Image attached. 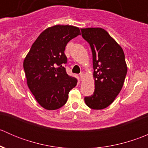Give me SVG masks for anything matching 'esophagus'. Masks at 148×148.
Returning a JSON list of instances; mask_svg holds the SVG:
<instances>
[{
  "instance_id": "1",
  "label": "esophagus",
  "mask_w": 148,
  "mask_h": 148,
  "mask_svg": "<svg viewBox=\"0 0 148 148\" xmlns=\"http://www.w3.org/2000/svg\"><path fill=\"white\" fill-rule=\"evenodd\" d=\"M79 77H80V79L82 80L83 79V77H84L83 73H80V74H79Z\"/></svg>"
}]
</instances>
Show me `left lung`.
<instances>
[{
  "label": "left lung",
  "instance_id": "8db88e82",
  "mask_svg": "<svg viewBox=\"0 0 148 148\" xmlns=\"http://www.w3.org/2000/svg\"><path fill=\"white\" fill-rule=\"evenodd\" d=\"M82 36L90 45L93 59L95 92L84 97L93 110L108 107L119 95L125 82L127 66L122 47L102 28H81Z\"/></svg>",
  "mask_w": 148,
  "mask_h": 148
}]
</instances>
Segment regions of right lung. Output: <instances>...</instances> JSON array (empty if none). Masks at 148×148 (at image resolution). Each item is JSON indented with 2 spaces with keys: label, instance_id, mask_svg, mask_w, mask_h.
Returning <instances> with one entry per match:
<instances>
[{
  "label": "right lung",
  "instance_id": "right-lung-1",
  "mask_svg": "<svg viewBox=\"0 0 148 148\" xmlns=\"http://www.w3.org/2000/svg\"><path fill=\"white\" fill-rule=\"evenodd\" d=\"M79 28L56 25L44 30L36 38L23 61L27 84L38 104L47 110L61 108L77 79L69 76L64 64L67 43L80 35Z\"/></svg>",
  "mask_w": 148,
  "mask_h": 148
}]
</instances>
